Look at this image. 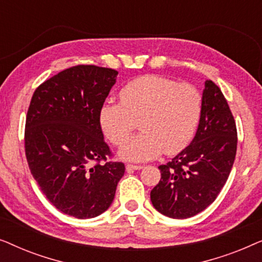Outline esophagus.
Wrapping results in <instances>:
<instances>
[{
	"instance_id": "1",
	"label": "esophagus",
	"mask_w": 262,
	"mask_h": 262,
	"mask_svg": "<svg viewBox=\"0 0 262 262\" xmlns=\"http://www.w3.org/2000/svg\"><path fill=\"white\" fill-rule=\"evenodd\" d=\"M143 166H139V164H126V170L131 171V170H139L142 169Z\"/></svg>"
}]
</instances>
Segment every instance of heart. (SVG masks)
<instances>
[{"label": "heart", "instance_id": "obj_1", "mask_svg": "<svg viewBox=\"0 0 262 262\" xmlns=\"http://www.w3.org/2000/svg\"><path fill=\"white\" fill-rule=\"evenodd\" d=\"M120 102L103 103L99 120L114 145H123L140 121L143 131L120 150L125 160L143 162L161 152L177 155L194 137L203 112V95L191 83L160 75H143L119 92Z\"/></svg>", "mask_w": 262, "mask_h": 262}]
</instances>
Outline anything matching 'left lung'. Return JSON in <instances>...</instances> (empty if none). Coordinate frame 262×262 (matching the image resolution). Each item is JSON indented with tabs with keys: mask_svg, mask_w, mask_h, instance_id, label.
Segmentation results:
<instances>
[{
	"mask_svg": "<svg viewBox=\"0 0 262 262\" xmlns=\"http://www.w3.org/2000/svg\"><path fill=\"white\" fill-rule=\"evenodd\" d=\"M236 149L234 116L221 88L207 80L198 130L187 148L159 167L161 180L150 192L154 207L177 220L202 212L227 182Z\"/></svg>",
	"mask_w": 262,
	"mask_h": 262,
	"instance_id": "left-lung-1",
	"label": "left lung"
}]
</instances>
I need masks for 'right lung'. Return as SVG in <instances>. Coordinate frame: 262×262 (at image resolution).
Returning <instances> with one entry per match:
<instances>
[{"label":"right lung","instance_id":"add662e5","mask_svg":"<svg viewBox=\"0 0 262 262\" xmlns=\"http://www.w3.org/2000/svg\"><path fill=\"white\" fill-rule=\"evenodd\" d=\"M117 75L110 68L71 67L42 82L27 111L31 173L56 209L80 220L108 209L125 173L123 162L107 160L113 154L99 120Z\"/></svg>","mask_w":262,"mask_h":262}]
</instances>
